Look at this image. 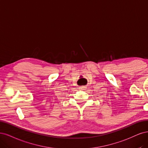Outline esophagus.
I'll return each instance as SVG.
<instances>
[{
    "instance_id": "obj_1",
    "label": "esophagus",
    "mask_w": 148,
    "mask_h": 148,
    "mask_svg": "<svg viewBox=\"0 0 148 148\" xmlns=\"http://www.w3.org/2000/svg\"><path fill=\"white\" fill-rule=\"evenodd\" d=\"M79 89L80 90H84L87 89V87L86 86H81L80 87H79Z\"/></svg>"
}]
</instances>
